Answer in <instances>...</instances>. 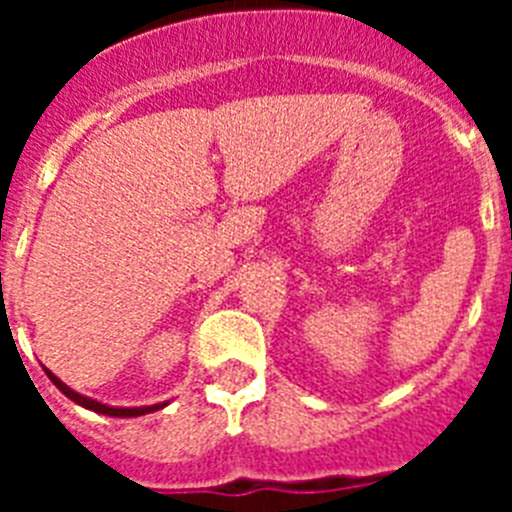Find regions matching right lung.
<instances>
[{"instance_id":"add662e5","label":"right lung","mask_w":512,"mask_h":512,"mask_svg":"<svg viewBox=\"0 0 512 512\" xmlns=\"http://www.w3.org/2000/svg\"><path fill=\"white\" fill-rule=\"evenodd\" d=\"M45 374H48V379H51V382L56 384L58 390L69 397V400H74L76 405H81V408H87V410H94V413H99V415H110V418H138V415L156 413V410L166 408V402H158V405H146V408H110V405H102V402L92 400V397H84V395H79V392H74L69 384H63L61 379H58L53 372H48V369H45Z\"/></svg>"}]
</instances>
